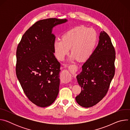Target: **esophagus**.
Masks as SVG:
<instances>
[{
  "label": "esophagus",
  "mask_w": 130,
  "mask_h": 130,
  "mask_svg": "<svg viewBox=\"0 0 130 130\" xmlns=\"http://www.w3.org/2000/svg\"><path fill=\"white\" fill-rule=\"evenodd\" d=\"M68 69L72 73H75L78 70V67L76 65H70L68 67Z\"/></svg>",
  "instance_id": "esophagus-1"
}]
</instances>
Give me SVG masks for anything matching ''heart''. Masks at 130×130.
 I'll return each instance as SVG.
<instances>
[{"label":"heart","mask_w":130,"mask_h":130,"mask_svg":"<svg viewBox=\"0 0 130 130\" xmlns=\"http://www.w3.org/2000/svg\"><path fill=\"white\" fill-rule=\"evenodd\" d=\"M97 41L96 31L92 28L79 26L67 30L62 40L57 39L53 43L55 57L62 61L71 48L73 58L80 61L88 60L94 52Z\"/></svg>","instance_id":"b5f03b06"}]
</instances>
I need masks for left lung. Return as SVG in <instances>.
<instances>
[{
    "instance_id": "8db88e82",
    "label": "left lung",
    "mask_w": 130,
    "mask_h": 130,
    "mask_svg": "<svg viewBox=\"0 0 130 130\" xmlns=\"http://www.w3.org/2000/svg\"><path fill=\"white\" fill-rule=\"evenodd\" d=\"M115 55L109 36L105 31H101L98 46L77 76L81 92L76 100L80 106L91 107L105 97L115 75Z\"/></svg>"
}]
</instances>
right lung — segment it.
<instances>
[{
	"label": "right lung",
	"instance_id": "right-lung-1",
	"mask_svg": "<svg viewBox=\"0 0 130 130\" xmlns=\"http://www.w3.org/2000/svg\"><path fill=\"white\" fill-rule=\"evenodd\" d=\"M67 21L55 18L36 22L24 34L16 50V73L24 93L33 103L52 104L59 91L61 64L54 55L56 25Z\"/></svg>",
	"mask_w": 130,
	"mask_h": 130
}]
</instances>
